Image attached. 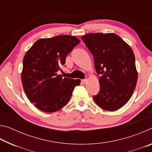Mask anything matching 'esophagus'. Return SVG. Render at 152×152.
I'll use <instances>...</instances> for the list:
<instances>
[{
	"label": "esophagus",
	"instance_id": "34e87169",
	"mask_svg": "<svg viewBox=\"0 0 152 152\" xmlns=\"http://www.w3.org/2000/svg\"><path fill=\"white\" fill-rule=\"evenodd\" d=\"M82 84H86V82H87V79H84V80H81Z\"/></svg>",
	"mask_w": 152,
	"mask_h": 152
}]
</instances>
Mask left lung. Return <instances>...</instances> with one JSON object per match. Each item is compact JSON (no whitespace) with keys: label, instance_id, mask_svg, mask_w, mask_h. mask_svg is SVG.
<instances>
[{"label":"left lung","instance_id":"8db88e82","mask_svg":"<svg viewBox=\"0 0 152 152\" xmlns=\"http://www.w3.org/2000/svg\"><path fill=\"white\" fill-rule=\"evenodd\" d=\"M81 38L93 56L96 73L101 76L100 91L94 101L106 110H118L129 101L137 84L133 50L113 33H88Z\"/></svg>","mask_w":152,"mask_h":152}]
</instances>
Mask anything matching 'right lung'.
<instances>
[{
    "mask_svg": "<svg viewBox=\"0 0 152 152\" xmlns=\"http://www.w3.org/2000/svg\"><path fill=\"white\" fill-rule=\"evenodd\" d=\"M80 42L72 35H58L35 42L23 58L21 80L27 97L42 111L53 113L70 101L80 80L62 78L58 72L66 56Z\"/></svg>",
    "mask_w": 152,
    "mask_h": 152,
    "instance_id": "1",
    "label": "right lung"
}]
</instances>
